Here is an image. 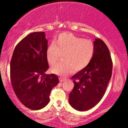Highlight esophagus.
Masks as SVG:
<instances>
[{
  "label": "esophagus",
  "instance_id": "1",
  "mask_svg": "<svg viewBox=\"0 0 128 128\" xmlns=\"http://www.w3.org/2000/svg\"><path fill=\"white\" fill-rule=\"evenodd\" d=\"M59 81H60V82H61V83H62V82H64V79H63V78H59Z\"/></svg>",
  "mask_w": 128,
  "mask_h": 128
}]
</instances>
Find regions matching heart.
<instances>
[{
  "mask_svg": "<svg viewBox=\"0 0 128 128\" xmlns=\"http://www.w3.org/2000/svg\"><path fill=\"white\" fill-rule=\"evenodd\" d=\"M94 45L90 40L78 37L71 33L60 34L46 50V59L54 65L62 55L63 62L54 66L50 71L57 75L66 76L72 72L85 69L92 60Z\"/></svg>",
  "mask_w": 128,
  "mask_h": 128,
  "instance_id": "1",
  "label": "heart"
}]
</instances>
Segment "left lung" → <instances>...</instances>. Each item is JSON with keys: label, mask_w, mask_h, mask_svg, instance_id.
<instances>
[{"label": "left lung", "mask_w": 128, "mask_h": 128, "mask_svg": "<svg viewBox=\"0 0 128 128\" xmlns=\"http://www.w3.org/2000/svg\"><path fill=\"white\" fill-rule=\"evenodd\" d=\"M92 59L85 69L73 76L74 87L69 102L74 109L85 111L98 103L111 79L112 62L110 50L104 41L96 38Z\"/></svg>", "instance_id": "1"}]
</instances>
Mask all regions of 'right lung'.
<instances>
[{
    "instance_id": "add662e5",
    "label": "right lung",
    "mask_w": 128,
    "mask_h": 128,
    "mask_svg": "<svg viewBox=\"0 0 128 128\" xmlns=\"http://www.w3.org/2000/svg\"><path fill=\"white\" fill-rule=\"evenodd\" d=\"M48 40L44 32H34L16 45L10 61V78L16 95L24 106L33 110L45 107L50 91L59 83L49 68L46 54Z\"/></svg>"
}]
</instances>
